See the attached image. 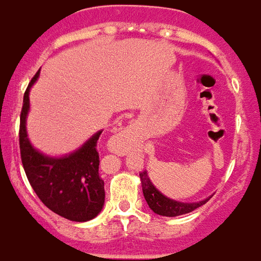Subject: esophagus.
<instances>
[{
    "instance_id": "1",
    "label": "esophagus",
    "mask_w": 261,
    "mask_h": 261,
    "mask_svg": "<svg viewBox=\"0 0 261 261\" xmlns=\"http://www.w3.org/2000/svg\"><path fill=\"white\" fill-rule=\"evenodd\" d=\"M122 137H126V134H124L123 131H122V133H119V134H116L114 138H116V139H118V138H122Z\"/></svg>"
}]
</instances>
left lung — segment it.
<instances>
[{
    "mask_svg": "<svg viewBox=\"0 0 261 261\" xmlns=\"http://www.w3.org/2000/svg\"><path fill=\"white\" fill-rule=\"evenodd\" d=\"M141 184L142 190H143V196L145 200L154 213L160 216H166V217H177V216L186 215L190 213L197 207H200L201 205L206 204L209 198H205L198 202H181V201H175L173 198H169L165 194L156 189L155 186L152 185V182L150 181L147 171H142L141 174Z\"/></svg>",
    "mask_w": 261,
    "mask_h": 261,
    "instance_id": "left-lung-1",
    "label": "left lung"
}]
</instances>
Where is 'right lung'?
I'll use <instances>...</instances> for the list:
<instances>
[{
	"mask_svg": "<svg viewBox=\"0 0 261 261\" xmlns=\"http://www.w3.org/2000/svg\"><path fill=\"white\" fill-rule=\"evenodd\" d=\"M39 72L24 95L20 118V151L28 181L42 204L56 215L76 222L95 219L105 205V181L99 175L97 131L68 155L49 156L32 146L27 133L29 91L37 82Z\"/></svg>",
	"mask_w": 261,
	"mask_h": 261,
	"instance_id": "right-lung-1",
	"label": "right lung"
}]
</instances>
